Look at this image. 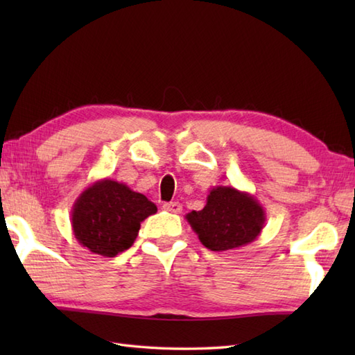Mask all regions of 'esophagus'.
<instances>
[{
  "mask_svg": "<svg viewBox=\"0 0 355 355\" xmlns=\"http://www.w3.org/2000/svg\"><path fill=\"white\" fill-rule=\"evenodd\" d=\"M163 209L168 210V212H172V214H180V212H182L183 207L178 201H171V202H164Z\"/></svg>",
  "mask_w": 355,
  "mask_h": 355,
  "instance_id": "obj_1",
  "label": "esophagus"
}]
</instances>
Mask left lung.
Masks as SVG:
<instances>
[{
  "mask_svg": "<svg viewBox=\"0 0 355 355\" xmlns=\"http://www.w3.org/2000/svg\"><path fill=\"white\" fill-rule=\"evenodd\" d=\"M201 244L212 252L244 247L261 235L266 212L253 195L232 186H216L198 212L186 215Z\"/></svg>",
  "mask_w": 355,
  "mask_h": 355,
  "instance_id": "8db88e82",
  "label": "left lung"
}]
</instances>
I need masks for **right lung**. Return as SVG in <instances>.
<instances>
[{"label":"right lung","mask_w":355,"mask_h":355,"mask_svg":"<svg viewBox=\"0 0 355 355\" xmlns=\"http://www.w3.org/2000/svg\"><path fill=\"white\" fill-rule=\"evenodd\" d=\"M157 212L145 195L123 183L103 178L82 192L71 209V227L80 245L112 258L128 250L140 224Z\"/></svg>","instance_id":"add662e5"}]
</instances>
